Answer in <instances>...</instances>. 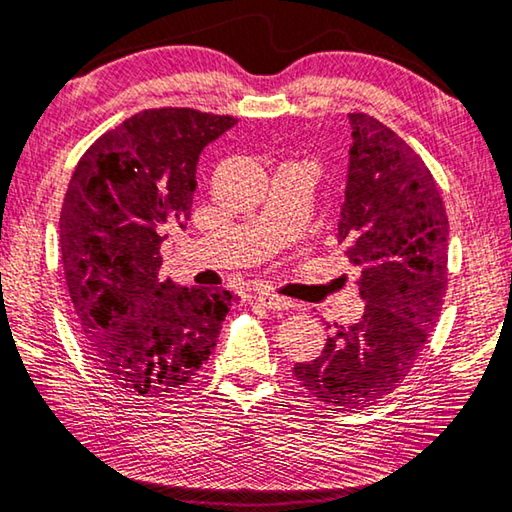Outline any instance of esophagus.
Returning <instances> with one entry per match:
<instances>
[{"instance_id":"obj_1","label":"esophagus","mask_w":512,"mask_h":512,"mask_svg":"<svg viewBox=\"0 0 512 512\" xmlns=\"http://www.w3.org/2000/svg\"><path fill=\"white\" fill-rule=\"evenodd\" d=\"M258 304H263L265 308H272V311H288L292 308V301L281 297V295H274V292H258L256 295Z\"/></svg>"}]
</instances>
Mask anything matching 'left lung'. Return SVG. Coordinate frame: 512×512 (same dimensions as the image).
<instances>
[{
	"label": "left lung",
	"mask_w": 512,
	"mask_h": 512,
	"mask_svg": "<svg viewBox=\"0 0 512 512\" xmlns=\"http://www.w3.org/2000/svg\"><path fill=\"white\" fill-rule=\"evenodd\" d=\"M349 124L338 245L360 270L365 313L292 370L340 410L388 397L415 365L445 301L449 249L438 183L415 149L372 115L349 113Z\"/></svg>",
	"instance_id": "8db88e82"
}]
</instances>
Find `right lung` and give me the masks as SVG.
<instances>
[{
  "mask_svg": "<svg viewBox=\"0 0 512 512\" xmlns=\"http://www.w3.org/2000/svg\"><path fill=\"white\" fill-rule=\"evenodd\" d=\"M231 115L152 108L90 145L61 208V261L86 351L104 379L140 397L188 383L238 297L161 279L167 229H186L197 161Z\"/></svg>",
  "mask_w": 512,
  "mask_h": 512,
  "instance_id": "right-lung-1",
  "label": "right lung"
}]
</instances>
